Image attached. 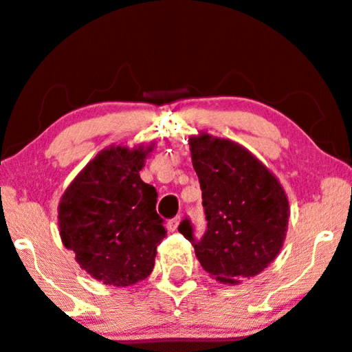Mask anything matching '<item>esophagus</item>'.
<instances>
[{
	"mask_svg": "<svg viewBox=\"0 0 352 352\" xmlns=\"http://www.w3.org/2000/svg\"><path fill=\"white\" fill-rule=\"evenodd\" d=\"M179 224H180V218H172V219H168L167 221V230L168 231H177V228H179Z\"/></svg>",
	"mask_w": 352,
	"mask_h": 352,
	"instance_id": "obj_1",
	"label": "esophagus"
}]
</instances>
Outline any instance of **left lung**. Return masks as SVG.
Returning <instances> with one entry per match:
<instances>
[{
  "mask_svg": "<svg viewBox=\"0 0 352 352\" xmlns=\"http://www.w3.org/2000/svg\"><path fill=\"white\" fill-rule=\"evenodd\" d=\"M208 230L195 241L188 219L179 231L192 241L201 267L219 283L238 285L267 269L289 228V198L277 177L251 151L208 133L190 135Z\"/></svg>",
  "mask_w": 352,
  "mask_h": 352,
  "instance_id": "left-lung-1",
  "label": "left lung"
}]
</instances>
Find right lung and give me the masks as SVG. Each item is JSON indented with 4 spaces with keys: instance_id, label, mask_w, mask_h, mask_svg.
<instances>
[{
    "instance_id": "right-lung-1",
    "label": "right lung",
    "mask_w": 352,
    "mask_h": 352,
    "mask_svg": "<svg viewBox=\"0 0 352 352\" xmlns=\"http://www.w3.org/2000/svg\"><path fill=\"white\" fill-rule=\"evenodd\" d=\"M152 149L154 144L107 147L80 170L58 203L62 244L104 285L129 287L149 277L167 234L155 211L157 192L139 175Z\"/></svg>"
}]
</instances>
